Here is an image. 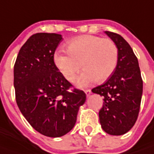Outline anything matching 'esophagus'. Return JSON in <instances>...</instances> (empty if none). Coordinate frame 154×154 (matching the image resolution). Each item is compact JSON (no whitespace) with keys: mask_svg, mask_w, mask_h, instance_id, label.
Returning a JSON list of instances; mask_svg holds the SVG:
<instances>
[{"mask_svg":"<svg viewBox=\"0 0 154 154\" xmlns=\"http://www.w3.org/2000/svg\"><path fill=\"white\" fill-rule=\"evenodd\" d=\"M85 94L87 96H89L91 94V90L90 89H86L85 90Z\"/></svg>","mask_w":154,"mask_h":154,"instance_id":"esophagus-1","label":"esophagus"}]
</instances>
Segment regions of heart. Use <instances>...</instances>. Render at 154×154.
Masks as SVG:
<instances>
[{
  "instance_id": "b5f03b06",
  "label": "heart",
  "mask_w": 154,
  "mask_h": 154,
  "mask_svg": "<svg viewBox=\"0 0 154 154\" xmlns=\"http://www.w3.org/2000/svg\"><path fill=\"white\" fill-rule=\"evenodd\" d=\"M65 47L67 54L55 53L54 63L68 81H72L82 66L84 71L75 80L78 87L89 85L95 80L106 81L116 68L119 52L110 38L82 35L66 42Z\"/></svg>"
}]
</instances>
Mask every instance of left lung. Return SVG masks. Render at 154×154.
I'll list each match as a JSON object with an SVG mask.
<instances>
[{"mask_svg": "<svg viewBox=\"0 0 154 154\" xmlns=\"http://www.w3.org/2000/svg\"><path fill=\"white\" fill-rule=\"evenodd\" d=\"M105 33L117 45L118 63L111 77L92 92L103 98L99 112L103 130L108 134L120 136L129 131L137 120L143 79L137 58L129 44L118 33L109 31Z\"/></svg>", "mask_w": 154, "mask_h": 154, "instance_id": "1", "label": "left lung"}]
</instances>
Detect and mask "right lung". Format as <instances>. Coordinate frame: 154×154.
<instances>
[{
	"instance_id": "1",
	"label": "right lung",
	"mask_w": 154,
	"mask_h": 154,
	"mask_svg": "<svg viewBox=\"0 0 154 154\" xmlns=\"http://www.w3.org/2000/svg\"><path fill=\"white\" fill-rule=\"evenodd\" d=\"M62 37L38 33L20 49L14 65L17 104L33 129L50 137H59L72 129L79 107L85 103L82 90L60 74L54 54Z\"/></svg>"
}]
</instances>
